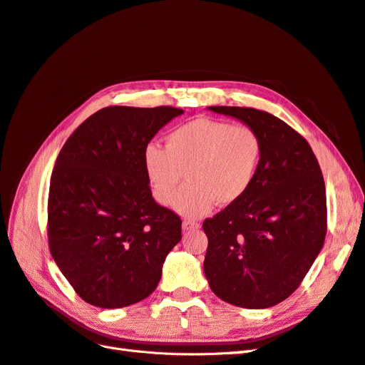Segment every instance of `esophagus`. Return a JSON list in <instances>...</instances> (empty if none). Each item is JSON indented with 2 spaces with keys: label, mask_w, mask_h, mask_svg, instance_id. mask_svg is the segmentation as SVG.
I'll list each match as a JSON object with an SVG mask.
<instances>
[{
  "label": "esophagus",
  "mask_w": 365,
  "mask_h": 365,
  "mask_svg": "<svg viewBox=\"0 0 365 365\" xmlns=\"http://www.w3.org/2000/svg\"><path fill=\"white\" fill-rule=\"evenodd\" d=\"M201 225L195 222V220H182V230L184 231H193V230H197Z\"/></svg>",
  "instance_id": "34e87169"
}]
</instances>
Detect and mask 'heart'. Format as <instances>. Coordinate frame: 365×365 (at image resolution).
<instances>
[{"mask_svg":"<svg viewBox=\"0 0 365 365\" xmlns=\"http://www.w3.org/2000/svg\"><path fill=\"white\" fill-rule=\"evenodd\" d=\"M262 138L247 125L201 117L172 129L165 148L149 143L143 165L150 192L170 205L185 176V187L175 210L187 217H201L217 205H231L256 180L262 161Z\"/></svg>","mask_w":365,"mask_h":365,"instance_id":"obj_1","label":"heart"}]
</instances>
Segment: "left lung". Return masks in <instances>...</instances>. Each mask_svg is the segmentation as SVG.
<instances>
[{
  "mask_svg": "<svg viewBox=\"0 0 365 365\" xmlns=\"http://www.w3.org/2000/svg\"><path fill=\"white\" fill-rule=\"evenodd\" d=\"M262 138L260 168L250 190L205 219L204 274L230 304L267 309L286 300L322 251L326 187L309 143L280 118L254 108L208 106Z\"/></svg>",
  "mask_w": 365,
  "mask_h": 365,
  "instance_id": "obj_1",
  "label": "left lung"
}]
</instances>
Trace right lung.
Segmentation results:
<instances>
[{
  "label": "right lung",
  "mask_w": 365,
  "mask_h": 365,
  "mask_svg": "<svg viewBox=\"0 0 365 365\" xmlns=\"http://www.w3.org/2000/svg\"><path fill=\"white\" fill-rule=\"evenodd\" d=\"M182 114L172 106H108L61 149L48 193V244L82 300L117 309L149 297L181 240V219L152 197L143 152Z\"/></svg>",
  "instance_id": "1"
}]
</instances>
